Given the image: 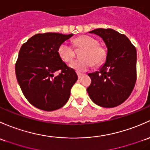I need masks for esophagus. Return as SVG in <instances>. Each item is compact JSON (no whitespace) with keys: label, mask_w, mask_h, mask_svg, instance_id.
Here are the masks:
<instances>
[{"label":"esophagus","mask_w":150,"mask_h":150,"mask_svg":"<svg viewBox=\"0 0 150 150\" xmlns=\"http://www.w3.org/2000/svg\"><path fill=\"white\" fill-rule=\"evenodd\" d=\"M77 75H78V78L79 79H81V76H82L84 74H81V73H79V72H78V73H77Z\"/></svg>","instance_id":"esophagus-1"}]
</instances>
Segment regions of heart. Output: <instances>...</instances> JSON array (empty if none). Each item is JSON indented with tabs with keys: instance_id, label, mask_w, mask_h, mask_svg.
<instances>
[{
	"instance_id": "b5f03b06",
	"label": "heart",
	"mask_w": 150,
	"mask_h": 150,
	"mask_svg": "<svg viewBox=\"0 0 150 150\" xmlns=\"http://www.w3.org/2000/svg\"><path fill=\"white\" fill-rule=\"evenodd\" d=\"M76 48L81 47L84 50L81 52L82 58L74 60L69 64V67L78 72H84L90 69L93 63L95 66H99L104 62L106 57V51L103 47L98 45V42L94 38L86 35L79 37L74 40ZM60 58L64 62H69L74 56V49L69 43H61L58 49Z\"/></svg>"
}]
</instances>
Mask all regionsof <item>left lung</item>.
<instances>
[{
  "instance_id": "left-lung-1",
  "label": "left lung",
  "mask_w": 150,
  "mask_h": 150,
  "mask_svg": "<svg viewBox=\"0 0 150 150\" xmlns=\"http://www.w3.org/2000/svg\"><path fill=\"white\" fill-rule=\"evenodd\" d=\"M89 33L98 35L107 47L105 64L98 71L88 74L92 79L87 92L95 104L113 108L132 93L137 81V50L124 35L112 29H96Z\"/></svg>"
}]
</instances>
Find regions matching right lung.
I'll return each mask as SVG.
<instances>
[{
  "mask_svg": "<svg viewBox=\"0 0 150 150\" xmlns=\"http://www.w3.org/2000/svg\"><path fill=\"white\" fill-rule=\"evenodd\" d=\"M73 35L37 34L21 46L15 71L23 94L35 107L55 110L65 105L70 98L71 89L78 76L60 58L58 49ZM59 70L61 73L55 76Z\"/></svg>",
  "mask_w": 150,
  "mask_h": 150,
  "instance_id": "1",
  "label": "right lung"
}]
</instances>
